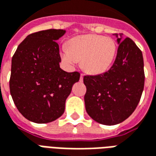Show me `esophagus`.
<instances>
[{
  "label": "esophagus",
  "instance_id": "34e87169",
  "mask_svg": "<svg viewBox=\"0 0 156 156\" xmlns=\"http://www.w3.org/2000/svg\"><path fill=\"white\" fill-rule=\"evenodd\" d=\"M82 80H83V74H81V75H80V81H82Z\"/></svg>",
  "mask_w": 156,
  "mask_h": 156
}]
</instances>
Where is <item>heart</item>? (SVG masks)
Instances as JSON below:
<instances>
[{
    "instance_id": "obj_1",
    "label": "heart",
    "mask_w": 156,
    "mask_h": 156,
    "mask_svg": "<svg viewBox=\"0 0 156 156\" xmlns=\"http://www.w3.org/2000/svg\"><path fill=\"white\" fill-rule=\"evenodd\" d=\"M117 44L112 37L87 34L70 39L63 46L60 57L66 65L74 66L78 60L86 72L99 75L108 71L114 62Z\"/></svg>"
}]
</instances>
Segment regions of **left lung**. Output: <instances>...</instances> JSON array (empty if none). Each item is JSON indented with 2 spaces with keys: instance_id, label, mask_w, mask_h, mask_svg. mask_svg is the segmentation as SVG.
<instances>
[{
  "instance_id": "obj_1",
  "label": "left lung",
  "mask_w": 156,
  "mask_h": 156,
  "mask_svg": "<svg viewBox=\"0 0 156 156\" xmlns=\"http://www.w3.org/2000/svg\"><path fill=\"white\" fill-rule=\"evenodd\" d=\"M119 44L115 61L107 72L85 76L86 110L104 125L123 122L135 110L144 86L142 52L131 38L114 34Z\"/></svg>"
}]
</instances>
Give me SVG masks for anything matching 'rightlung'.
Wrapping results in <instances>:
<instances>
[{
    "label": "right lung",
    "instance_id": "obj_1",
    "mask_svg": "<svg viewBox=\"0 0 156 156\" xmlns=\"http://www.w3.org/2000/svg\"><path fill=\"white\" fill-rule=\"evenodd\" d=\"M63 29L29 34L18 45L12 58L10 92L18 111L37 123L55 121L65 112L66 98L80 73L59 67L61 58L56 40Z\"/></svg>",
    "mask_w": 156,
    "mask_h": 156
}]
</instances>
